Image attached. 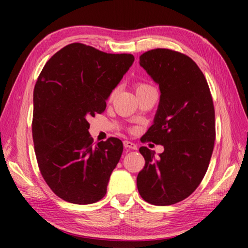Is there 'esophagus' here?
I'll return each instance as SVG.
<instances>
[{
	"label": "esophagus",
	"mask_w": 248,
	"mask_h": 248,
	"mask_svg": "<svg viewBox=\"0 0 248 248\" xmlns=\"http://www.w3.org/2000/svg\"><path fill=\"white\" fill-rule=\"evenodd\" d=\"M124 145L127 146V148H131V149L136 148V145H134L133 143H131V142H129V141H124Z\"/></svg>",
	"instance_id": "34e87169"
}]
</instances>
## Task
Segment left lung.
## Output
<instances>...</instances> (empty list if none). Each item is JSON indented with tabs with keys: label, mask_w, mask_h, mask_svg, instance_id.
Instances as JSON below:
<instances>
[{
	"label": "left lung",
	"mask_w": 248,
	"mask_h": 248,
	"mask_svg": "<svg viewBox=\"0 0 248 248\" xmlns=\"http://www.w3.org/2000/svg\"><path fill=\"white\" fill-rule=\"evenodd\" d=\"M132 54H111L74 43L53 54L33 89L32 139L39 170L59 198L91 204L107 192L123 154L117 138L94 140L87 116L106 100L133 63Z\"/></svg>",
	"instance_id": "8db88e82"
}]
</instances>
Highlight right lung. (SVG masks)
Listing matches in <instances>:
<instances>
[{"label": "right lung", "instance_id": "add662e5", "mask_svg": "<svg viewBox=\"0 0 248 248\" xmlns=\"http://www.w3.org/2000/svg\"><path fill=\"white\" fill-rule=\"evenodd\" d=\"M140 65L158 84L161 98L137 186L146 202L170 205L189 197L208 170L216 141L212 96L198 65L183 53L153 49Z\"/></svg>", "mask_w": 248, "mask_h": 248}]
</instances>
